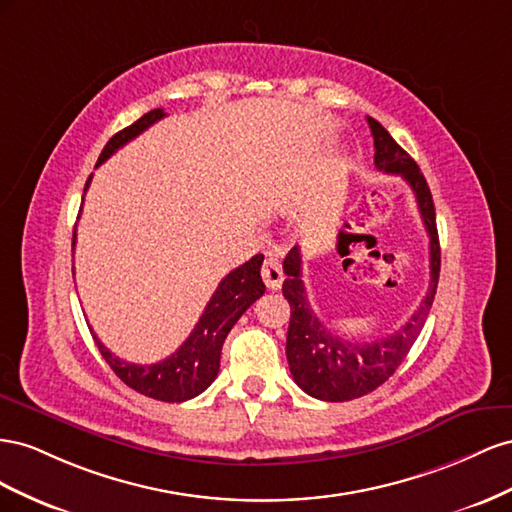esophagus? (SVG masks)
Returning a JSON list of instances; mask_svg holds the SVG:
<instances>
[{"label":"esophagus","mask_w":512,"mask_h":512,"mask_svg":"<svg viewBox=\"0 0 512 512\" xmlns=\"http://www.w3.org/2000/svg\"><path fill=\"white\" fill-rule=\"evenodd\" d=\"M261 279H264V283H266L268 289H272V291L281 289V285H283V281H285L281 261L276 259V257H266L264 266H261Z\"/></svg>","instance_id":"obj_1"}]
</instances>
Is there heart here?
<instances>
[{"mask_svg":"<svg viewBox=\"0 0 512 512\" xmlns=\"http://www.w3.org/2000/svg\"><path fill=\"white\" fill-rule=\"evenodd\" d=\"M304 212H306V214H309L311 218H315V216H319L321 212H326V210H321V208L317 206V203L309 201V203H306V206H304Z\"/></svg>","mask_w":512,"mask_h":512,"instance_id":"obj_1","label":"heart"}]
</instances>
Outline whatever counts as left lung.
I'll return each instance as SVG.
<instances>
[{"label": "left lung", "instance_id": "1", "mask_svg": "<svg viewBox=\"0 0 512 512\" xmlns=\"http://www.w3.org/2000/svg\"><path fill=\"white\" fill-rule=\"evenodd\" d=\"M373 143L375 167L384 173L401 175L416 195L422 223L429 233V268L431 281L425 300L407 324L386 339L358 343L341 339L313 313L302 283L300 248L294 246L283 261L287 279L283 296L289 302L291 317L287 330V362L294 382L319 401H352L388 382V377L399 369L418 334L425 326L435 298L437 279H440V238L435 227V206L425 175L420 173L416 160L390 137L388 130L373 118H367Z\"/></svg>", "mask_w": 512, "mask_h": 512}]
</instances>
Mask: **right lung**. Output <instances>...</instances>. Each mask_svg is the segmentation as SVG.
<instances>
[{
	"label": "right lung",
	"mask_w": 512,
	"mask_h": 512,
	"mask_svg": "<svg viewBox=\"0 0 512 512\" xmlns=\"http://www.w3.org/2000/svg\"><path fill=\"white\" fill-rule=\"evenodd\" d=\"M163 109H152L150 113L141 115V118L126 126L120 133H115L105 150L98 156V165L118 152L122 145L139 137L143 130H148L154 122L165 118ZM92 175L87 178L85 188L90 186ZM77 233L72 236V246H75ZM261 264H264V255H255L248 259L240 268L231 270L225 279L218 283L214 296L210 298L206 311L201 313L195 330L191 332L180 349L160 360L156 364H133L120 360L113 356L109 349L98 341L94 334V341L100 349L102 358L107 360L113 373L118 375L122 382L137 390L145 397L167 403H182L197 397L206 390L218 375V367H221V349L227 339L229 330L236 326V321L242 317V313L251 306L259 296H264L266 285L261 281ZM75 274V272H72ZM92 332V328H90Z\"/></svg>",
	"instance_id": "obj_1"
}]
</instances>
